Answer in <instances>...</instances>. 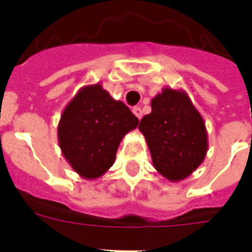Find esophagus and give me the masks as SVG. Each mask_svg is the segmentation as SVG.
<instances>
[{
	"label": "esophagus",
	"instance_id": "34e87169",
	"mask_svg": "<svg viewBox=\"0 0 252 252\" xmlns=\"http://www.w3.org/2000/svg\"><path fill=\"white\" fill-rule=\"evenodd\" d=\"M132 112H133V115L136 116V117H137V119H139V120L142 119V116H143L142 108H139V106H135V108L132 109Z\"/></svg>",
	"mask_w": 252,
	"mask_h": 252
}]
</instances>
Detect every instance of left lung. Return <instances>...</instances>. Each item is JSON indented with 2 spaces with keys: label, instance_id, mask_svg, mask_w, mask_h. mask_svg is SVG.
Masks as SVG:
<instances>
[{
  "label": "left lung",
  "instance_id": "8db88e82",
  "mask_svg": "<svg viewBox=\"0 0 252 252\" xmlns=\"http://www.w3.org/2000/svg\"><path fill=\"white\" fill-rule=\"evenodd\" d=\"M151 113L140 120L154 167L169 181L185 180L205 159V123L182 90L164 88L151 101Z\"/></svg>",
  "mask_w": 252,
  "mask_h": 252
}]
</instances>
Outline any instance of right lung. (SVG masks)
<instances>
[{"label": "right lung", "mask_w": 252, "mask_h": 252, "mask_svg": "<svg viewBox=\"0 0 252 252\" xmlns=\"http://www.w3.org/2000/svg\"><path fill=\"white\" fill-rule=\"evenodd\" d=\"M137 124L124 102L95 83L81 89L64 108L58 142L72 169L82 178L95 180L112 167L123 137Z\"/></svg>", "instance_id": "add662e5"}]
</instances>
